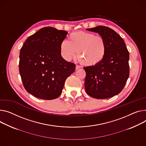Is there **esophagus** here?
I'll use <instances>...</instances> for the list:
<instances>
[{"instance_id": "34e87169", "label": "esophagus", "mask_w": 146, "mask_h": 146, "mask_svg": "<svg viewBox=\"0 0 146 146\" xmlns=\"http://www.w3.org/2000/svg\"><path fill=\"white\" fill-rule=\"evenodd\" d=\"M80 68H81V67H80V66H78V65H76V70L79 69Z\"/></svg>"}]
</instances>
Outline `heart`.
Wrapping results in <instances>:
<instances>
[{
	"mask_svg": "<svg viewBox=\"0 0 146 146\" xmlns=\"http://www.w3.org/2000/svg\"><path fill=\"white\" fill-rule=\"evenodd\" d=\"M62 56L69 61L76 55L79 56L81 63L88 67L100 64L107 53L104 38L95 34L83 31L71 33L67 40H63L60 46Z\"/></svg>",
	"mask_w": 146,
	"mask_h": 146,
	"instance_id": "1",
	"label": "heart"
}]
</instances>
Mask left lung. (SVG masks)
<instances>
[{
	"label": "left lung",
	"instance_id": "8db88e82",
	"mask_svg": "<svg viewBox=\"0 0 146 146\" xmlns=\"http://www.w3.org/2000/svg\"><path fill=\"white\" fill-rule=\"evenodd\" d=\"M104 38L107 53L98 65L84 67L86 93L98 99H108L120 93L129 76V53L121 36L104 26L87 29Z\"/></svg>",
	"mask_w": 146,
	"mask_h": 146
}]
</instances>
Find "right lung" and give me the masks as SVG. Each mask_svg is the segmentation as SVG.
Returning <instances> with one entry per match:
<instances>
[{"label": "right lung", "mask_w": 146, "mask_h": 146, "mask_svg": "<svg viewBox=\"0 0 146 146\" xmlns=\"http://www.w3.org/2000/svg\"><path fill=\"white\" fill-rule=\"evenodd\" d=\"M67 32L52 27L29 36L19 55V72L26 90L43 100L57 98L76 65L62 57L60 46Z\"/></svg>", "instance_id": "1"}]
</instances>
